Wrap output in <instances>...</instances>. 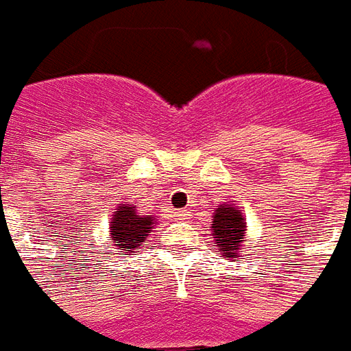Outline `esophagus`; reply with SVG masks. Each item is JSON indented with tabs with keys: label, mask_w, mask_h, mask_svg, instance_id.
<instances>
[{
	"label": "esophagus",
	"mask_w": 351,
	"mask_h": 351,
	"mask_svg": "<svg viewBox=\"0 0 351 351\" xmlns=\"http://www.w3.org/2000/svg\"><path fill=\"white\" fill-rule=\"evenodd\" d=\"M173 219H187V211L185 210H176L173 211Z\"/></svg>",
	"instance_id": "esophagus-1"
}]
</instances>
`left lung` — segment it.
<instances>
[{
    "label": "left lung",
    "mask_w": 351,
    "mask_h": 351,
    "mask_svg": "<svg viewBox=\"0 0 351 351\" xmlns=\"http://www.w3.org/2000/svg\"><path fill=\"white\" fill-rule=\"evenodd\" d=\"M211 217V236L221 255L228 261H238L242 257L243 242L247 236V225L242 210L238 206L223 202L213 210Z\"/></svg>",
    "instance_id": "left-lung-1"
}]
</instances>
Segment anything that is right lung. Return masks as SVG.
Returning a JSON list of instances; mask_svg holds the SVG:
<instances>
[{
    "instance_id": "right-lung-1",
    "label": "right lung",
    "mask_w": 351,
    "mask_h": 351,
    "mask_svg": "<svg viewBox=\"0 0 351 351\" xmlns=\"http://www.w3.org/2000/svg\"><path fill=\"white\" fill-rule=\"evenodd\" d=\"M156 219L153 215H141L138 206L130 202L119 204L111 215L109 238L115 250H123L126 255H134L143 242H147L151 228H155Z\"/></svg>"
}]
</instances>
